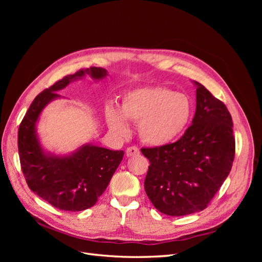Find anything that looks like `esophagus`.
Segmentation results:
<instances>
[{
	"label": "esophagus",
	"mask_w": 262,
	"mask_h": 262,
	"mask_svg": "<svg viewBox=\"0 0 262 262\" xmlns=\"http://www.w3.org/2000/svg\"><path fill=\"white\" fill-rule=\"evenodd\" d=\"M126 156H133V155H139L140 154V149L137 146H130L126 148L125 150Z\"/></svg>",
	"instance_id": "34e87169"
}]
</instances>
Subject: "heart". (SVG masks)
I'll use <instances>...</instances> for the list:
<instances>
[{
    "label": "heart",
    "instance_id": "heart-1",
    "mask_svg": "<svg viewBox=\"0 0 262 262\" xmlns=\"http://www.w3.org/2000/svg\"><path fill=\"white\" fill-rule=\"evenodd\" d=\"M191 115L192 104L186 94L162 86L134 90L124 96L122 110L115 106L106 109L110 130L126 136L130 131L128 119L139 123L142 140L153 146L176 141L186 130Z\"/></svg>",
    "mask_w": 262,
    "mask_h": 262
}]
</instances>
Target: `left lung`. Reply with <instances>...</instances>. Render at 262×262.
Wrapping results in <instances>:
<instances>
[{"mask_svg":"<svg viewBox=\"0 0 262 262\" xmlns=\"http://www.w3.org/2000/svg\"><path fill=\"white\" fill-rule=\"evenodd\" d=\"M192 124L175 143L143 147L150 165L144 181L154 207L166 215L184 216L208 207L232 169L233 121L226 106L200 83Z\"/></svg>","mask_w":262,"mask_h":262,"instance_id":"8db88e82","label":"left lung"}]
</instances>
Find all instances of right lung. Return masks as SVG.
<instances>
[{
    "label": "right lung",
    "mask_w": 262,
    "mask_h": 262,
    "mask_svg": "<svg viewBox=\"0 0 262 262\" xmlns=\"http://www.w3.org/2000/svg\"><path fill=\"white\" fill-rule=\"evenodd\" d=\"M89 74L94 80L106 77L107 71L92 67L67 75L37 95L18 129V154L24 176L31 191L62 211H83L97 202L124 152L86 144L68 156L46 153L39 142L36 123L42 109L55 98L58 91Z\"/></svg>",
    "instance_id": "obj_1"
}]
</instances>
